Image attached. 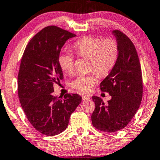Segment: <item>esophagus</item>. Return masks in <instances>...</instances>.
Instances as JSON below:
<instances>
[{
    "instance_id": "1",
    "label": "esophagus",
    "mask_w": 160,
    "mask_h": 160,
    "mask_svg": "<svg viewBox=\"0 0 160 160\" xmlns=\"http://www.w3.org/2000/svg\"><path fill=\"white\" fill-rule=\"evenodd\" d=\"M90 96L88 95V94H83V95H82V99L84 100V101H85V100L90 99Z\"/></svg>"
}]
</instances>
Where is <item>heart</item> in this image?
Masks as SVG:
<instances>
[{"label":"heart","instance_id":"heart-1","mask_svg":"<svg viewBox=\"0 0 160 160\" xmlns=\"http://www.w3.org/2000/svg\"><path fill=\"white\" fill-rule=\"evenodd\" d=\"M73 48L80 56L90 57V67L102 76L107 75L115 65L119 55V47L114 39H102L98 37H84L73 44ZM58 64L62 70L70 73L74 69V56L70 51L63 50L59 54ZM98 80L96 72L81 73L72 81L71 86L80 91L88 92Z\"/></svg>","mask_w":160,"mask_h":160}]
</instances>
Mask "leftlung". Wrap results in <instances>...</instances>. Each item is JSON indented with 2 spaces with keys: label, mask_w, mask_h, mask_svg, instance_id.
I'll list each match as a JSON object with an SVG mask.
<instances>
[{
  "label": "left lung",
  "mask_w": 160,
  "mask_h": 160,
  "mask_svg": "<svg viewBox=\"0 0 160 160\" xmlns=\"http://www.w3.org/2000/svg\"><path fill=\"white\" fill-rule=\"evenodd\" d=\"M115 37L119 55L115 65L100 84L102 91L111 98L104 104L93 96L96 108L91 116L92 125L104 132L123 129L137 113L142 98V77L139 57L132 41L119 30L111 31Z\"/></svg>",
  "instance_id": "obj_1"
}]
</instances>
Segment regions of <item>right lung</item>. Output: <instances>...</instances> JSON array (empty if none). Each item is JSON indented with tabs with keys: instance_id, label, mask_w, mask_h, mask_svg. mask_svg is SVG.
<instances>
[{
	"instance_id": "obj_1",
	"label": "right lung",
	"mask_w": 160,
	"mask_h": 160,
	"mask_svg": "<svg viewBox=\"0 0 160 160\" xmlns=\"http://www.w3.org/2000/svg\"><path fill=\"white\" fill-rule=\"evenodd\" d=\"M76 35L56 26L45 27L31 39L21 58L18 76L21 105L31 125L47 136L62 133L82 102L78 94L62 99L53 96V85L63 78L58 58L68 39Z\"/></svg>"
}]
</instances>
